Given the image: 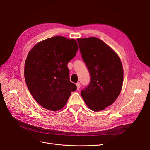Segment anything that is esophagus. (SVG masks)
Listing matches in <instances>:
<instances>
[{"label":"esophagus","mask_w":150,"mask_h":150,"mask_svg":"<svg viewBox=\"0 0 150 150\" xmlns=\"http://www.w3.org/2000/svg\"><path fill=\"white\" fill-rule=\"evenodd\" d=\"M76 85L77 90H79V88H80V87H81V84H80V83H79V82H78V83H76Z\"/></svg>","instance_id":"1"}]
</instances>
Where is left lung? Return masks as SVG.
Wrapping results in <instances>:
<instances>
[{"instance_id": "1", "label": "left lung", "mask_w": 150, "mask_h": 150, "mask_svg": "<svg viewBox=\"0 0 150 150\" xmlns=\"http://www.w3.org/2000/svg\"><path fill=\"white\" fill-rule=\"evenodd\" d=\"M80 52L90 75V82L81 91L85 103L93 111L112 104L122 90L123 69L116 54L96 37L78 38Z\"/></svg>"}]
</instances>
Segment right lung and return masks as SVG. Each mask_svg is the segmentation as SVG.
Instances as JSON below:
<instances>
[{"mask_svg": "<svg viewBox=\"0 0 150 150\" xmlns=\"http://www.w3.org/2000/svg\"><path fill=\"white\" fill-rule=\"evenodd\" d=\"M78 49L75 40L55 36L38 42L28 53L25 82L34 98L44 108L59 110L76 90L70 81L67 65Z\"/></svg>", "mask_w": 150, "mask_h": 150, "instance_id": "right-lung-1", "label": "right lung"}]
</instances>
